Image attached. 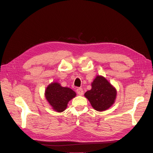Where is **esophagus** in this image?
<instances>
[{"label": "esophagus", "mask_w": 153, "mask_h": 153, "mask_svg": "<svg viewBox=\"0 0 153 153\" xmlns=\"http://www.w3.org/2000/svg\"><path fill=\"white\" fill-rule=\"evenodd\" d=\"M76 92L78 94V95L82 96V95L84 94V91H83V89L80 87L76 89Z\"/></svg>", "instance_id": "esophagus-1"}]
</instances>
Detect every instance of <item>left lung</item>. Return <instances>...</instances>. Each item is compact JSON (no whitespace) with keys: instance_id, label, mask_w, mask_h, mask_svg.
Returning <instances> with one entry per match:
<instances>
[{"instance_id":"obj_1","label":"left lung","mask_w":153,"mask_h":153,"mask_svg":"<svg viewBox=\"0 0 153 153\" xmlns=\"http://www.w3.org/2000/svg\"><path fill=\"white\" fill-rule=\"evenodd\" d=\"M91 85L92 89L84 95L92 107L100 112L109 108L116 98L115 88L102 76H97Z\"/></svg>"}]
</instances>
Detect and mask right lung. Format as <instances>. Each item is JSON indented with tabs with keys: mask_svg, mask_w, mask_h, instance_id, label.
Here are the masks:
<instances>
[{
	"mask_svg": "<svg viewBox=\"0 0 153 153\" xmlns=\"http://www.w3.org/2000/svg\"><path fill=\"white\" fill-rule=\"evenodd\" d=\"M75 96L76 93L70 88L63 87L57 82L50 84L45 91L46 99L53 109L58 112H63L69 101Z\"/></svg>",
	"mask_w": 153,
	"mask_h": 153,
	"instance_id": "add662e5",
	"label": "right lung"
}]
</instances>
